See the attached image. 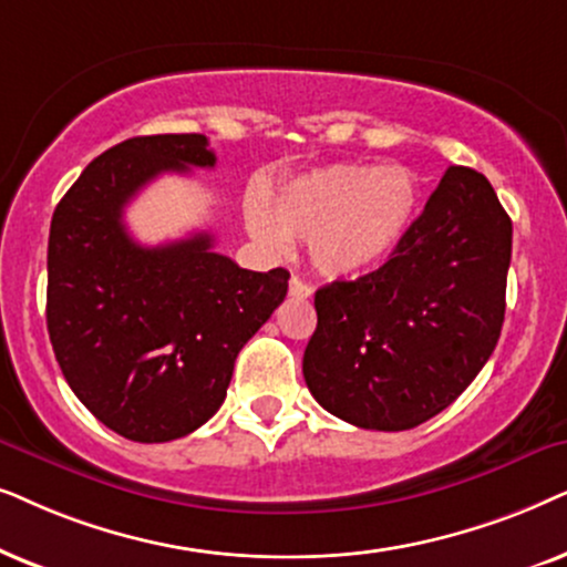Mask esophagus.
<instances>
[{"label":"esophagus","instance_id":"esophagus-1","mask_svg":"<svg viewBox=\"0 0 567 567\" xmlns=\"http://www.w3.org/2000/svg\"><path fill=\"white\" fill-rule=\"evenodd\" d=\"M311 288H308V285L303 282V279H300V277H296V275H292L290 277V296L292 298H300V300H306V298H311Z\"/></svg>","mask_w":567,"mask_h":567}]
</instances>
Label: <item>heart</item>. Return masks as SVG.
Instances as JSON below:
<instances>
[{
	"label": "heart",
	"instance_id": "b5f03b06",
	"mask_svg": "<svg viewBox=\"0 0 567 567\" xmlns=\"http://www.w3.org/2000/svg\"><path fill=\"white\" fill-rule=\"evenodd\" d=\"M420 209V184L402 165L339 163L279 188L269 213L248 209V228L271 248L311 244L319 275L350 279L386 264Z\"/></svg>",
	"mask_w": 567,
	"mask_h": 567
}]
</instances>
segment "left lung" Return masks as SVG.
I'll return each instance as SVG.
<instances>
[{"mask_svg": "<svg viewBox=\"0 0 567 567\" xmlns=\"http://www.w3.org/2000/svg\"><path fill=\"white\" fill-rule=\"evenodd\" d=\"M511 240L489 181L451 165L383 267L316 290L319 323L303 354L316 402L386 433L456 402L501 337Z\"/></svg>", "mask_w": 567, "mask_h": 567, "instance_id": "8db88e82", "label": "left lung"}]
</instances>
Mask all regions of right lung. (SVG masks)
I'll return each instance as SVG.
<instances>
[{"mask_svg":"<svg viewBox=\"0 0 567 567\" xmlns=\"http://www.w3.org/2000/svg\"><path fill=\"white\" fill-rule=\"evenodd\" d=\"M213 168L205 134L105 150L51 217L47 327L66 383L113 433L165 443L220 410L238 352L288 296L290 271L240 269L209 233L140 246L124 207L161 173Z\"/></svg>","mask_w":567,"mask_h":567,"instance_id":"1","label":"right lung"}]
</instances>
